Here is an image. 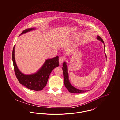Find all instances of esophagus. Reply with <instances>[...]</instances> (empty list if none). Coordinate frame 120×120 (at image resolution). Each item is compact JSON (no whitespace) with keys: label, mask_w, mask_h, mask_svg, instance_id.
Masks as SVG:
<instances>
[{"label":"esophagus","mask_w":120,"mask_h":120,"mask_svg":"<svg viewBox=\"0 0 120 120\" xmlns=\"http://www.w3.org/2000/svg\"><path fill=\"white\" fill-rule=\"evenodd\" d=\"M64 61V58L63 57H60L59 58V62L60 64H61Z\"/></svg>","instance_id":"34e87169"}]
</instances>
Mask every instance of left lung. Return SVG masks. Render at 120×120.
<instances>
[{"label":"left lung","instance_id":"8db88e82","mask_svg":"<svg viewBox=\"0 0 120 120\" xmlns=\"http://www.w3.org/2000/svg\"><path fill=\"white\" fill-rule=\"evenodd\" d=\"M97 39L101 41L103 43L104 42L103 39L98 35L97 36ZM106 55V54H105ZM106 57H107L106 55ZM63 78H64V85L66 88L68 90L69 92L71 93H84L86 91V90H82L79 89H77L74 87L72 86L69 80L68 73V67L67 65V63L65 62H64L63 65Z\"/></svg>","mask_w":120,"mask_h":120}]
</instances>
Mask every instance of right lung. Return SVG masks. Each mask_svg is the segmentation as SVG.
Returning a JSON list of instances; mask_svg holds the SVG:
<instances>
[{
	"instance_id": "right-lung-1",
	"label": "right lung",
	"mask_w": 120,
	"mask_h": 120,
	"mask_svg": "<svg viewBox=\"0 0 120 120\" xmlns=\"http://www.w3.org/2000/svg\"><path fill=\"white\" fill-rule=\"evenodd\" d=\"M34 29V28L26 29L20 35ZM14 48L15 45L12 50V59L15 73L19 83L31 90L35 91L42 90L46 85L52 70L59 66L58 57L47 59L42 67L36 73L30 75L24 74L17 68L15 59Z\"/></svg>"
}]
</instances>
